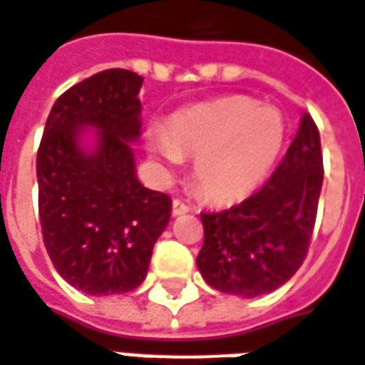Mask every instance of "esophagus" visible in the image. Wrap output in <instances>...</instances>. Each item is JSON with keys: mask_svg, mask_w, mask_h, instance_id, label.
Returning a JSON list of instances; mask_svg holds the SVG:
<instances>
[{"mask_svg": "<svg viewBox=\"0 0 365 365\" xmlns=\"http://www.w3.org/2000/svg\"><path fill=\"white\" fill-rule=\"evenodd\" d=\"M186 212H190V206H188L185 200L175 198V200H173V214L180 215V214H186Z\"/></svg>", "mask_w": 365, "mask_h": 365, "instance_id": "esophagus-1", "label": "esophagus"}]
</instances>
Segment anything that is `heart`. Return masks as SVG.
Segmentation results:
<instances>
[{
  "label": "heart",
  "instance_id": "heart-1",
  "mask_svg": "<svg viewBox=\"0 0 365 365\" xmlns=\"http://www.w3.org/2000/svg\"><path fill=\"white\" fill-rule=\"evenodd\" d=\"M284 143V120L272 106L247 97L198 105L150 135V150L167 163L194 157V179L208 198L233 202L267 177Z\"/></svg>",
  "mask_w": 365,
  "mask_h": 365
}]
</instances>
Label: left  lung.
<instances>
[{"instance_id": "obj_1", "label": "left lung", "mask_w": 365, "mask_h": 365, "mask_svg": "<svg viewBox=\"0 0 365 365\" xmlns=\"http://www.w3.org/2000/svg\"><path fill=\"white\" fill-rule=\"evenodd\" d=\"M323 186L321 138L311 114L267 185L222 212L204 214L198 270L223 294L257 297L280 288L309 251Z\"/></svg>"}]
</instances>
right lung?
<instances>
[{
	"label": "right lung",
	"instance_id": "add662e5",
	"mask_svg": "<svg viewBox=\"0 0 365 365\" xmlns=\"http://www.w3.org/2000/svg\"><path fill=\"white\" fill-rule=\"evenodd\" d=\"M143 79L130 70L98 71L62 93L48 114L36 155L44 247L63 280L89 295L126 294L148 276L153 245L171 217L169 194L135 177ZM83 125L98 148L78 145Z\"/></svg>",
	"mask_w": 365,
	"mask_h": 365
}]
</instances>
